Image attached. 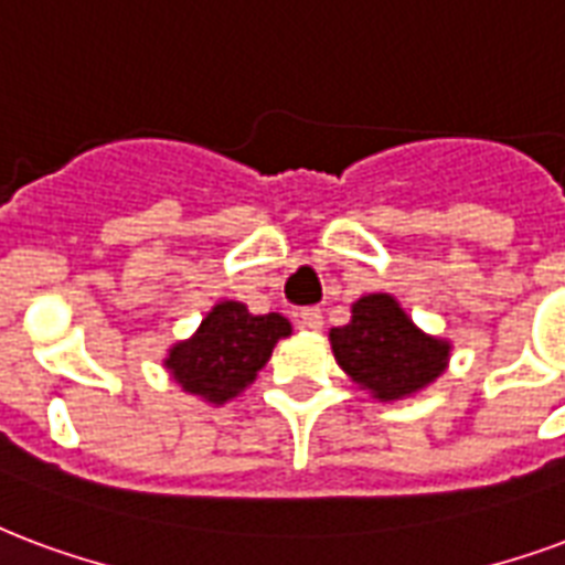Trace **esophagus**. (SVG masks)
Instances as JSON below:
<instances>
[{"mask_svg": "<svg viewBox=\"0 0 565 565\" xmlns=\"http://www.w3.org/2000/svg\"><path fill=\"white\" fill-rule=\"evenodd\" d=\"M299 323H302L305 329H320V326H323V311L315 308V305H311V308H302V311H299Z\"/></svg>", "mask_w": 565, "mask_h": 565, "instance_id": "34e87169", "label": "esophagus"}]
</instances>
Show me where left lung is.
I'll return each instance as SVG.
<instances>
[{"mask_svg":"<svg viewBox=\"0 0 565 565\" xmlns=\"http://www.w3.org/2000/svg\"><path fill=\"white\" fill-rule=\"evenodd\" d=\"M338 365L377 398L395 401L440 377L449 344L419 332L386 294L362 296L353 320L329 332Z\"/></svg>","mask_w":565,"mask_h":565,"instance_id":"1","label":"left lung"}]
</instances>
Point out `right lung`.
<instances>
[{
    "instance_id": "right-lung-1",
    "label": "right lung",
    "mask_w": 565,
    "mask_h": 565,
    "mask_svg": "<svg viewBox=\"0 0 565 565\" xmlns=\"http://www.w3.org/2000/svg\"><path fill=\"white\" fill-rule=\"evenodd\" d=\"M290 335L281 315H250L239 302L215 305L198 335L170 350L167 367L200 398L224 404L257 377L278 338Z\"/></svg>"
}]
</instances>
